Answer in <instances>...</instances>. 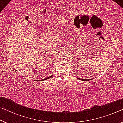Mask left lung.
Masks as SVG:
<instances>
[{
    "label": "left lung",
    "instance_id": "obj_1",
    "mask_svg": "<svg viewBox=\"0 0 123 123\" xmlns=\"http://www.w3.org/2000/svg\"><path fill=\"white\" fill-rule=\"evenodd\" d=\"M94 79V78H92V79H90V80H87V79H86V80H85V79H82V78H78V80H84V81H86V80H93Z\"/></svg>",
    "mask_w": 123,
    "mask_h": 123
}]
</instances>
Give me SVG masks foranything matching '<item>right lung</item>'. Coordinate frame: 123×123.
Segmentation results:
<instances>
[{"instance_id": "right-lung-1", "label": "right lung", "mask_w": 123, "mask_h": 123, "mask_svg": "<svg viewBox=\"0 0 123 123\" xmlns=\"http://www.w3.org/2000/svg\"><path fill=\"white\" fill-rule=\"evenodd\" d=\"M52 75H51V76H50V77H47V78H46L45 79H43V80H37V81H42V80H47V79H49V78H51V77H52Z\"/></svg>"}]
</instances>
